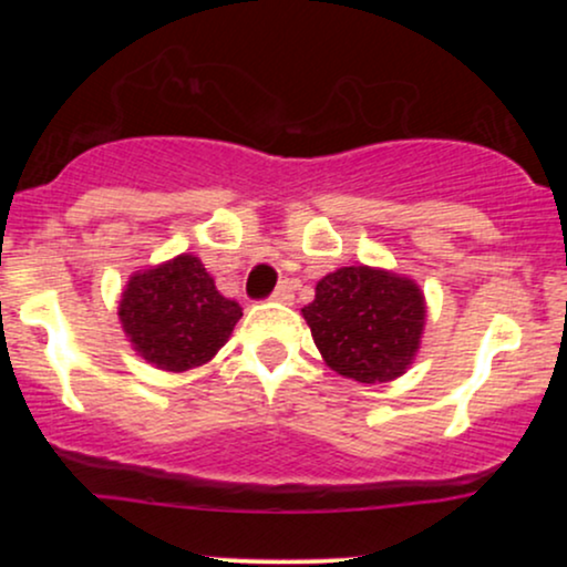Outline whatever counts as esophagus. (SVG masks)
<instances>
[{
    "label": "esophagus",
    "mask_w": 567,
    "mask_h": 567,
    "mask_svg": "<svg viewBox=\"0 0 567 567\" xmlns=\"http://www.w3.org/2000/svg\"><path fill=\"white\" fill-rule=\"evenodd\" d=\"M271 298H275V301H282V303L290 301V298H292V285L288 282V279L277 285V290L271 292Z\"/></svg>",
    "instance_id": "1"
}]
</instances>
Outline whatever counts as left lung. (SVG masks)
<instances>
[{
	"label": "left lung",
	"mask_w": 567,
	"mask_h": 567,
	"mask_svg": "<svg viewBox=\"0 0 567 567\" xmlns=\"http://www.w3.org/2000/svg\"><path fill=\"white\" fill-rule=\"evenodd\" d=\"M303 320L336 373L360 383H383L405 373L413 360L426 306L405 277L343 266L317 282Z\"/></svg>",
	"instance_id": "8db88e82"
}]
</instances>
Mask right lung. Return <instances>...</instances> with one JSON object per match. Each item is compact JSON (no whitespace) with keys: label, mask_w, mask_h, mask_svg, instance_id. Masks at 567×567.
I'll use <instances>...</instances> for the list:
<instances>
[{"label":"right lung","mask_w":567,"mask_h":567,"mask_svg":"<svg viewBox=\"0 0 567 567\" xmlns=\"http://www.w3.org/2000/svg\"><path fill=\"white\" fill-rule=\"evenodd\" d=\"M243 306L216 290L194 256L135 275L122 292L120 320L143 360L162 370L197 368L229 341Z\"/></svg>","instance_id":"add662e5"}]
</instances>
